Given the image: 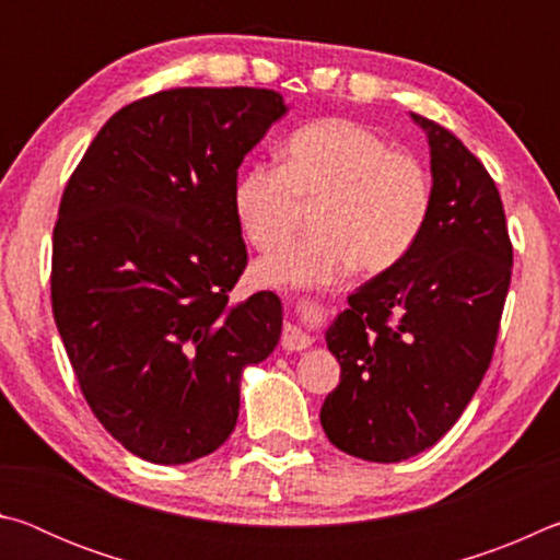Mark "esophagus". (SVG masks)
<instances>
[{
	"instance_id": "34e87169",
	"label": "esophagus",
	"mask_w": 560,
	"mask_h": 560,
	"mask_svg": "<svg viewBox=\"0 0 560 560\" xmlns=\"http://www.w3.org/2000/svg\"><path fill=\"white\" fill-rule=\"evenodd\" d=\"M311 343H314V336L306 334L301 326L289 324L283 328V336H281L283 350H306Z\"/></svg>"
}]
</instances>
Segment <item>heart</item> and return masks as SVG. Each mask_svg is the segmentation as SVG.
<instances>
[{"label":"heart","mask_w":560,"mask_h":560,"mask_svg":"<svg viewBox=\"0 0 560 560\" xmlns=\"http://www.w3.org/2000/svg\"><path fill=\"white\" fill-rule=\"evenodd\" d=\"M281 167L252 165L232 189L234 220L254 249H272L303 203L317 202V232L254 264L264 287H326L355 267L381 273L400 264L428 226L432 179L410 153L348 118L306 122L283 140Z\"/></svg>","instance_id":"obj_1"}]
</instances>
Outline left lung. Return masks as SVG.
Here are the masks:
<instances>
[{
    "instance_id": "obj_1",
    "label": "left lung",
    "mask_w": 560,
    "mask_h": 560,
    "mask_svg": "<svg viewBox=\"0 0 560 560\" xmlns=\"http://www.w3.org/2000/svg\"><path fill=\"white\" fill-rule=\"evenodd\" d=\"M410 118L430 145L428 226L326 330L340 383L320 424L340 452L381 464L415 457L459 420L494 355L514 261L487 167L447 128Z\"/></svg>"
}]
</instances>
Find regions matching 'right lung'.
<instances>
[{"label": "right lung", "mask_w": 560, "mask_h": 560, "mask_svg": "<svg viewBox=\"0 0 560 560\" xmlns=\"http://www.w3.org/2000/svg\"><path fill=\"white\" fill-rule=\"evenodd\" d=\"M287 110L267 89L160 91L98 130L63 189L56 328L93 415L140 459L222 447L244 368L279 343L277 293L230 301L246 267L232 189Z\"/></svg>", "instance_id": "add662e5"}]
</instances>
